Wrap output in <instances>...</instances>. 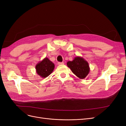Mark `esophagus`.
<instances>
[{"label": "esophagus", "instance_id": "esophagus-1", "mask_svg": "<svg viewBox=\"0 0 126 126\" xmlns=\"http://www.w3.org/2000/svg\"><path fill=\"white\" fill-rule=\"evenodd\" d=\"M64 64V62H59L58 63L59 65H63Z\"/></svg>", "mask_w": 126, "mask_h": 126}]
</instances>
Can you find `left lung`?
Masks as SVG:
<instances>
[{"mask_svg":"<svg viewBox=\"0 0 126 126\" xmlns=\"http://www.w3.org/2000/svg\"><path fill=\"white\" fill-rule=\"evenodd\" d=\"M67 65L80 79H85L90 73V68L87 61L80 56L75 57L72 61H68Z\"/></svg>","mask_w":126,"mask_h":126,"instance_id":"8db88e82","label":"left lung"}]
</instances>
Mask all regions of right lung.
<instances>
[{"label":"right lung","instance_id":"right-lung-1","mask_svg":"<svg viewBox=\"0 0 126 126\" xmlns=\"http://www.w3.org/2000/svg\"><path fill=\"white\" fill-rule=\"evenodd\" d=\"M54 67V64L46 57L36 65V72L41 78H46L52 73Z\"/></svg>","mask_w":126,"mask_h":126}]
</instances>
